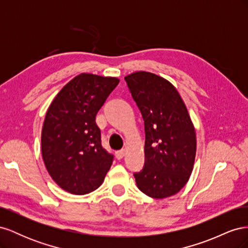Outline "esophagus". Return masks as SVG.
Listing matches in <instances>:
<instances>
[{"mask_svg":"<svg viewBox=\"0 0 248 248\" xmlns=\"http://www.w3.org/2000/svg\"><path fill=\"white\" fill-rule=\"evenodd\" d=\"M124 155H125V150L124 149L119 150V151L116 152V157H117L118 159H122Z\"/></svg>","mask_w":248,"mask_h":248,"instance_id":"34e87169","label":"esophagus"}]
</instances>
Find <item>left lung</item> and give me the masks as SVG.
Wrapping results in <instances>:
<instances>
[{"mask_svg": "<svg viewBox=\"0 0 248 248\" xmlns=\"http://www.w3.org/2000/svg\"><path fill=\"white\" fill-rule=\"evenodd\" d=\"M145 122V164L134 172L139 189L153 199L174 196L188 181L197 137L186 106L170 82L151 72L125 77Z\"/></svg>", "mask_w": 248, "mask_h": 248, "instance_id": "left-lung-1", "label": "left lung"}]
</instances>
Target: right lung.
Segmentation results:
<instances>
[{"instance_id": "1", "label": "right lung", "mask_w": 248, "mask_h": 248, "mask_svg": "<svg viewBox=\"0 0 248 248\" xmlns=\"http://www.w3.org/2000/svg\"><path fill=\"white\" fill-rule=\"evenodd\" d=\"M116 78L81 73L58 93L41 133L42 158L52 180L72 194H86L103 182L114 156L101 146L95 120Z\"/></svg>"}]
</instances>
